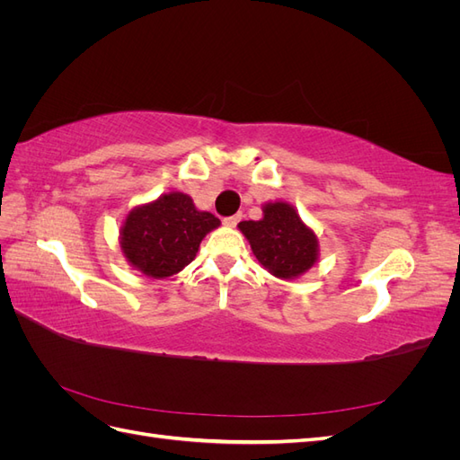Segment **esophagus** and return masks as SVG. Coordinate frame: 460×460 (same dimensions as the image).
Returning <instances> with one entry per match:
<instances>
[{
  "mask_svg": "<svg viewBox=\"0 0 460 460\" xmlns=\"http://www.w3.org/2000/svg\"><path fill=\"white\" fill-rule=\"evenodd\" d=\"M240 220H242V215H234V217H226L225 220H222V225L228 226V228H234Z\"/></svg>",
  "mask_w": 460,
  "mask_h": 460,
  "instance_id": "34e87169",
  "label": "esophagus"
}]
</instances>
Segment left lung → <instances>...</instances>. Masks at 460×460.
I'll return each mask as SVG.
<instances>
[{
	"label": "left lung",
	"mask_w": 460,
	"mask_h": 460,
	"mask_svg": "<svg viewBox=\"0 0 460 460\" xmlns=\"http://www.w3.org/2000/svg\"><path fill=\"white\" fill-rule=\"evenodd\" d=\"M238 228L261 267L280 280H296L318 261L316 232L288 201L264 203L261 220H243Z\"/></svg>",
	"instance_id": "1"
}]
</instances>
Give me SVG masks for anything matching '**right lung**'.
<instances>
[{
    "mask_svg": "<svg viewBox=\"0 0 460 460\" xmlns=\"http://www.w3.org/2000/svg\"><path fill=\"white\" fill-rule=\"evenodd\" d=\"M220 220L199 211L188 193L169 191L128 211L119 230L124 259L142 274L163 280L196 259L199 243Z\"/></svg>",
    "mask_w": 460,
    "mask_h": 460,
    "instance_id": "right-lung-1",
    "label": "right lung"
}]
</instances>
